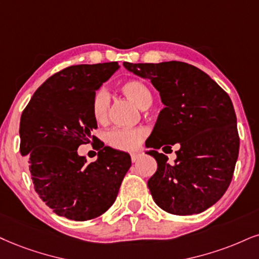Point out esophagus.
Instances as JSON below:
<instances>
[{
	"label": "esophagus",
	"mask_w": 259,
	"mask_h": 259,
	"mask_svg": "<svg viewBox=\"0 0 259 259\" xmlns=\"http://www.w3.org/2000/svg\"><path fill=\"white\" fill-rule=\"evenodd\" d=\"M142 156H143V152L142 151L131 152V159H132V162H137L140 157H142Z\"/></svg>",
	"instance_id": "obj_1"
}]
</instances>
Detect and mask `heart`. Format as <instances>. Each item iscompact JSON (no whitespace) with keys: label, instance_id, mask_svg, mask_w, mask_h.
Here are the masks:
<instances>
[{"label":"heart","instance_id":"1","mask_svg":"<svg viewBox=\"0 0 259 259\" xmlns=\"http://www.w3.org/2000/svg\"><path fill=\"white\" fill-rule=\"evenodd\" d=\"M120 90L124 95V97L128 98L139 109H148L152 103V95L148 86L144 82L136 80V79L123 82ZM109 95L104 89H100L95 92L91 100V114L98 124L107 123L108 116H109ZM145 136L146 131L144 128H115L108 132L107 142L115 149L123 150V151H133L144 140Z\"/></svg>","mask_w":259,"mask_h":259}]
</instances>
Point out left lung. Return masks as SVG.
<instances>
[{"label": "left lung", "instance_id": "8db88e82", "mask_svg": "<svg viewBox=\"0 0 259 259\" xmlns=\"http://www.w3.org/2000/svg\"><path fill=\"white\" fill-rule=\"evenodd\" d=\"M124 68L149 79L164 108L159 113L148 151L157 170L148 187L155 203L173 215L199 213L213 205L231 184L239 155V135L233 103L206 73L188 63L123 62ZM179 144L169 165L157 149Z\"/></svg>", "mask_w": 259, "mask_h": 259}]
</instances>
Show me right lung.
<instances>
[{"mask_svg":"<svg viewBox=\"0 0 259 259\" xmlns=\"http://www.w3.org/2000/svg\"><path fill=\"white\" fill-rule=\"evenodd\" d=\"M117 62L67 67L47 79L20 119V152L34 191L59 216L88 221L107 211L131 167L127 152L100 146L88 163L78 148L96 137L92 96L119 69Z\"/></svg>","mask_w":259,"mask_h":259,"instance_id":"add662e5","label":"right lung"}]
</instances>
